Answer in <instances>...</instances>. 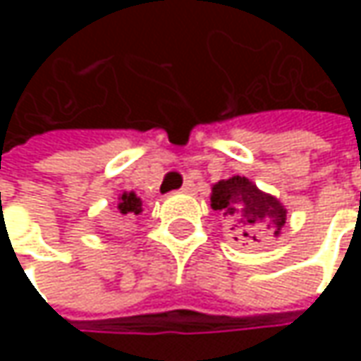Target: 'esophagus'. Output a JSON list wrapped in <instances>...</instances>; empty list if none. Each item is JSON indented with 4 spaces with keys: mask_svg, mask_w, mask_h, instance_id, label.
Returning a JSON list of instances; mask_svg holds the SVG:
<instances>
[{
    "mask_svg": "<svg viewBox=\"0 0 361 361\" xmlns=\"http://www.w3.org/2000/svg\"><path fill=\"white\" fill-rule=\"evenodd\" d=\"M195 190V183L192 180H187L185 185H183V188H180V192H192Z\"/></svg>",
    "mask_w": 361,
    "mask_h": 361,
    "instance_id": "esophagus-1",
    "label": "esophagus"
}]
</instances>
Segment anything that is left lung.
Returning <instances> with one entry per match:
<instances>
[{
  "instance_id": "left-lung-1",
  "label": "left lung",
  "mask_w": 361,
  "mask_h": 361,
  "mask_svg": "<svg viewBox=\"0 0 361 361\" xmlns=\"http://www.w3.org/2000/svg\"><path fill=\"white\" fill-rule=\"evenodd\" d=\"M211 207L221 211L237 229L235 241H259L257 231L263 225L275 231V235L285 225V209L275 197L261 192L245 176H233L219 180L213 187Z\"/></svg>"
}]
</instances>
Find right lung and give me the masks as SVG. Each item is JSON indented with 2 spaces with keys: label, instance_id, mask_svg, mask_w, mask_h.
<instances>
[{
  "label": "right lung",
  "instance_id": "obj_1",
  "mask_svg": "<svg viewBox=\"0 0 361 361\" xmlns=\"http://www.w3.org/2000/svg\"><path fill=\"white\" fill-rule=\"evenodd\" d=\"M140 207H142V202H140V199L134 192H124L120 197L118 211L122 219H132L134 215H140V211H142Z\"/></svg>",
  "mask_w": 361,
  "mask_h": 361
}]
</instances>
